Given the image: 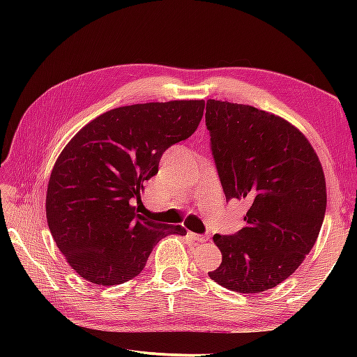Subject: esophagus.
<instances>
[{
  "label": "esophagus",
  "mask_w": 357,
  "mask_h": 357,
  "mask_svg": "<svg viewBox=\"0 0 357 357\" xmlns=\"http://www.w3.org/2000/svg\"><path fill=\"white\" fill-rule=\"evenodd\" d=\"M189 234L193 241H197V243H206L209 239L208 234H195V233H189Z\"/></svg>",
  "instance_id": "34e87169"
}]
</instances>
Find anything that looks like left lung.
<instances>
[{"label": "left lung", "mask_w": 357, "mask_h": 357, "mask_svg": "<svg viewBox=\"0 0 357 357\" xmlns=\"http://www.w3.org/2000/svg\"><path fill=\"white\" fill-rule=\"evenodd\" d=\"M206 126L227 200L249 204L238 234H214L222 263L208 274L231 291H266L317 243L328 202L321 162L296 126L252 105L209 99Z\"/></svg>", "instance_id": "left-lung-1"}]
</instances>
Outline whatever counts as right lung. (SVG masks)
<instances>
[{
	"instance_id": "1",
	"label": "right lung",
	"mask_w": 357,
	"mask_h": 357,
	"mask_svg": "<svg viewBox=\"0 0 357 357\" xmlns=\"http://www.w3.org/2000/svg\"><path fill=\"white\" fill-rule=\"evenodd\" d=\"M204 100L148 102L113 108L66 144L48 179L47 223L66 261L102 287L132 280L153 247L181 225L144 219L132 206L172 144L200 124Z\"/></svg>"
}]
</instances>
